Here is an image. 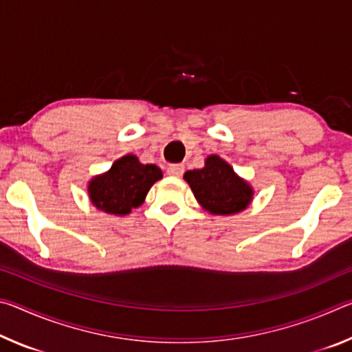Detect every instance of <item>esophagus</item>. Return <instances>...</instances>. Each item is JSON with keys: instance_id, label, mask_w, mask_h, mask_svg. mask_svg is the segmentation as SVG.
Returning <instances> with one entry per match:
<instances>
[{"instance_id": "obj_1", "label": "esophagus", "mask_w": 352, "mask_h": 352, "mask_svg": "<svg viewBox=\"0 0 352 352\" xmlns=\"http://www.w3.org/2000/svg\"><path fill=\"white\" fill-rule=\"evenodd\" d=\"M184 172V166L183 164H170L168 168V174L170 177H182Z\"/></svg>"}]
</instances>
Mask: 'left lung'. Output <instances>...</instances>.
I'll list each match as a JSON object with an SVG mask.
<instances>
[{
  "instance_id": "1",
  "label": "left lung",
  "mask_w": 352,
  "mask_h": 352,
  "mask_svg": "<svg viewBox=\"0 0 352 352\" xmlns=\"http://www.w3.org/2000/svg\"><path fill=\"white\" fill-rule=\"evenodd\" d=\"M195 200L212 216H234L253 201L254 189L219 155H208L201 169L184 172Z\"/></svg>"
}]
</instances>
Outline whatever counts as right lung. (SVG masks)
<instances>
[{
	"mask_svg": "<svg viewBox=\"0 0 352 352\" xmlns=\"http://www.w3.org/2000/svg\"><path fill=\"white\" fill-rule=\"evenodd\" d=\"M163 178V172L155 164H142L133 153L116 160L104 174L94 175L88 182V199L99 211L110 216H127L144 204L153 183Z\"/></svg>",
	"mask_w": 352,
	"mask_h": 352,
	"instance_id": "1",
	"label": "right lung"
}]
</instances>
